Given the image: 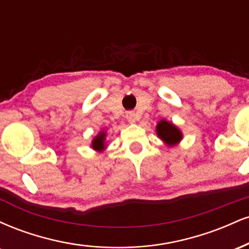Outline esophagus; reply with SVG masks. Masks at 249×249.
I'll return each mask as SVG.
<instances>
[{"label": "esophagus", "instance_id": "1", "mask_svg": "<svg viewBox=\"0 0 249 249\" xmlns=\"http://www.w3.org/2000/svg\"><path fill=\"white\" fill-rule=\"evenodd\" d=\"M126 118L127 121L130 123H136V121H138V117H137V115L134 112H127L126 113Z\"/></svg>", "mask_w": 249, "mask_h": 249}]
</instances>
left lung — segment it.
<instances>
[{
	"mask_svg": "<svg viewBox=\"0 0 249 249\" xmlns=\"http://www.w3.org/2000/svg\"><path fill=\"white\" fill-rule=\"evenodd\" d=\"M156 131L159 138L168 146L177 145L182 138L181 131L176 125H173L172 123L165 121V119H162L157 124Z\"/></svg>",
	"mask_w": 249,
	"mask_h": 249,
	"instance_id": "left-lung-1",
	"label": "left lung"
}]
</instances>
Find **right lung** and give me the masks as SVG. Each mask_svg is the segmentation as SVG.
I'll return each instance as SVG.
<instances>
[{"label":"right lung","mask_w":249,"mask_h":249,"mask_svg":"<svg viewBox=\"0 0 249 249\" xmlns=\"http://www.w3.org/2000/svg\"><path fill=\"white\" fill-rule=\"evenodd\" d=\"M105 139H107V132H105V131H101V132L93 138L92 145H91V146H92L93 150L102 152V151H104V148L107 147V145H105Z\"/></svg>","instance_id":"obj_1"}]
</instances>
